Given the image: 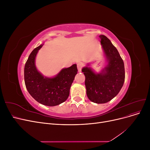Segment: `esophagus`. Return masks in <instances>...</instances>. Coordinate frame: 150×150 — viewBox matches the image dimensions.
<instances>
[{
	"label": "esophagus",
	"instance_id": "34e87169",
	"mask_svg": "<svg viewBox=\"0 0 150 150\" xmlns=\"http://www.w3.org/2000/svg\"><path fill=\"white\" fill-rule=\"evenodd\" d=\"M78 71L79 72H81V69H82V67H83V64H82V63H78Z\"/></svg>",
	"mask_w": 150,
	"mask_h": 150
}]
</instances>
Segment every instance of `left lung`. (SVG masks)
Instances as JSON below:
<instances>
[{
	"label": "left lung",
	"mask_w": 150,
	"mask_h": 150,
	"mask_svg": "<svg viewBox=\"0 0 150 150\" xmlns=\"http://www.w3.org/2000/svg\"><path fill=\"white\" fill-rule=\"evenodd\" d=\"M101 44L106 59L107 64L99 73H96L90 67H84L86 94L91 101L97 104L108 103L119 93L125 82L124 62L117 49L111 40L100 35Z\"/></svg>",
	"instance_id": "obj_1"
}]
</instances>
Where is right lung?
Here are the masks:
<instances>
[{"mask_svg": "<svg viewBox=\"0 0 150 150\" xmlns=\"http://www.w3.org/2000/svg\"><path fill=\"white\" fill-rule=\"evenodd\" d=\"M43 44L35 48L24 67V81L29 93L35 100L45 106H54L69 97L71 84L78 73L77 65L64 68L52 78L44 76L35 66V57Z\"/></svg>", "mask_w": 150, "mask_h": 150, "instance_id": "add662e5", "label": "right lung"}]
</instances>
